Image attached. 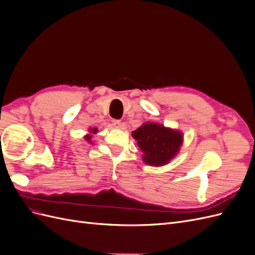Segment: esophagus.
<instances>
[{"mask_svg":"<svg viewBox=\"0 0 255 255\" xmlns=\"http://www.w3.org/2000/svg\"><path fill=\"white\" fill-rule=\"evenodd\" d=\"M112 122H113V126H114V127H116V128H120V126H121V121H120V120H118V119H114Z\"/></svg>","mask_w":255,"mask_h":255,"instance_id":"34e87169","label":"esophagus"}]
</instances>
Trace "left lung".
I'll list each match as a JSON object with an SVG mask.
<instances>
[{"label": "left lung", "mask_w": 255, "mask_h": 255, "mask_svg": "<svg viewBox=\"0 0 255 255\" xmlns=\"http://www.w3.org/2000/svg\"><path fill=\"white\" fill-rule=\"evenodd\" d=\"M138 148L143 152L144 163L163 166L175 156L182 144V133L156 123H144L132 133Z\"/></svg>", "instance_id": "left-lung-1"}]
</instances>
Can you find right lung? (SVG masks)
Instances as JSON below:
<instances>
[{
  "instance_id": "1",
  "label": "right lung",
  "mask_w": 255,
  "mask_h": 255,
  "mask_svg": "<svg viewBox=\"0 0 255 255\" xmlns=\"http://www.w3.org/2000/svg\"><path fill=\"white\" fill-rule=\"evenodd\" d=\"M90 132H92V133H97V128H92V130H90ZM85 138H86V140H87V141L91 140V136H90V135L85 136Z\"/></svg>"
}]
</instances>
